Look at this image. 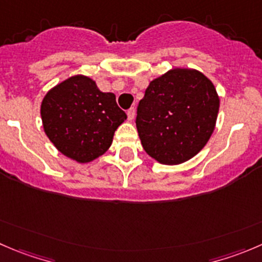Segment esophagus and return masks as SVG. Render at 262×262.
<instances>
[{"label":"esophagus","mask_w":262,"mask_h":262,"mask_svg":"<svg viewBox=\"0 0 262 262\" xmlns=\"http://www.w3.org/2000/svg\"><path fill=\"white\" fill-rule=\"evenodd\" d=\"M126 115H128V120H133L134 116H136V110H134V107H130L128 111H126Z\"/></svg>","instance_id":"obj_1"}]
</instances>
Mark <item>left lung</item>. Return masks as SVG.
<instances>
[{
  "mask_svg": "<svg viewBox=\"0 0 262 262\" xmlns=\"http://www.w3.org/2000/svg\"><path fill=\"white\" fill-rule=\"evenodd\" d=\"M219 97L211 80L190 69H172L149 83L137 107L144 151L165 165L199 154L214 132Z\"/></svg>",
  "mask_w": 262,
  "mask_h": 262,
  "instance_id": "left-lung-1",
  "label": "left lung"
}]
</instances>
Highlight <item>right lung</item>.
<instances>
[{
  "label": "right lung",
  "mask_w": 262,
  "mask_h": 262,
  "mask_svg": "<svg viewBox=\"0 0 262 262\" xmlns=\"http://www.w3.org/2000/svg\"><path fill=\"white\" fill-rule=\"evenodd\" d=\"M40 116L56 148L78 162H90L105 154L115 130L126 119L115 95L101 92L83 75L52 88L43 98Z\"/></svg>",
  "instance_id": "obj_1"
}]
</instances>
